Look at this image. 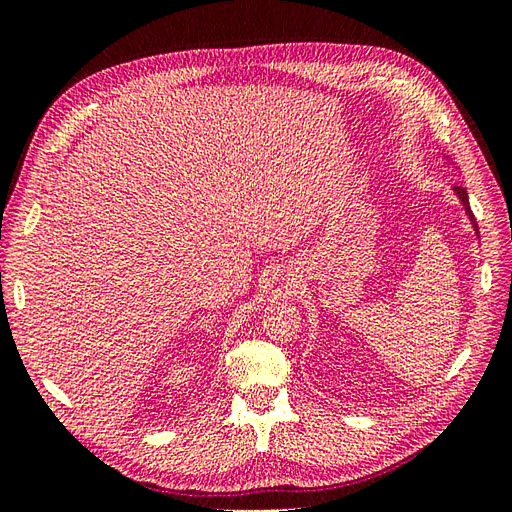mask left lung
<instances>
[{
  "instance_id": "left-lung-1",
  "label": "left lung",
  "mask_w": 512,
  "mask_h": 512,
  "mask_svg": "<svg viewBox=\"0 0 512 512\" xmlns=\"http://www.w3.org/2000/svg\"><path fill=\"white\" fill-rule=\"evenodd\" d=\"M455 192H457V196H459V200H461L463 209H466V213L470 215V220H472L474 228L478 230V226H476V220H474V215H472V209H470V200H468V192H466V188H461V185H455Z\"/></svg>"
}]
</instances>
